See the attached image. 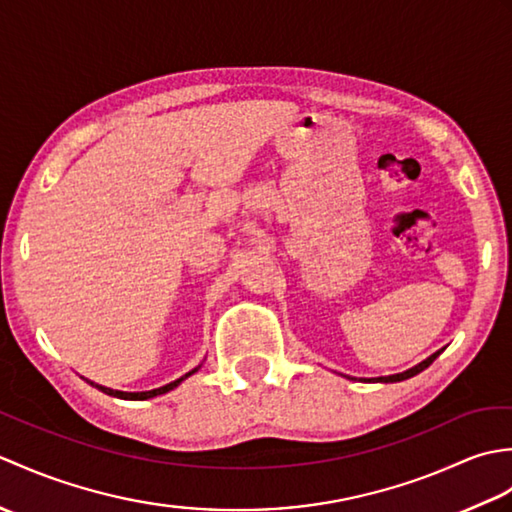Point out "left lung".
Segmentation results:
<instances>
[{
    "instance_id": "1",
    "label": "left lung",
    "mask_w": 512,
    "mask_h": 512,
    "mask_svg": "<svg viewBox=\"0 0 512 512\" xmlns=\"http://www.w3.org/2000/svg\"><path fill=\"white\" fill-rule=\"evenodd\" d=\"M442 352V350H440ZM440 352H436V354H431L427 361H422L420 365H416V367H411V369H407V372H402V374H394V376H383V378H378L380 383H398V380H407V378H411V376H416V374H420L422 369H427L433 361H436V358L440 356Z\"/></svg>"
}]
</instances>
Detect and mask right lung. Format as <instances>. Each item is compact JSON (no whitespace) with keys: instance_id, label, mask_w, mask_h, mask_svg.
I'll return each instance as SVG.
<instances>
[{"instance_id":"obj_1","label":"right lung","mask_w":512,"mask_h":512,"mask_svg":"<svg viewBox=\"0 0 512 512\" xmlns=\"http://www.w3.org/2000/svg\"><path fill=\"white\" fill-rule=\"evenodd\" d=\"M198 372V367L195 369H191L189 374H184V376H180L178 380H173V383H169V385H165V387H158V389H151V391H134V394H129V391H114V389H107V387H101V385H94V387H99L103 394H107V396H116V398H123V400H147V398H154V396H160V394H167L169 389H173V387H178L184 378L187 376H191V374H195Z\"/></svg>"}]
</instances>
